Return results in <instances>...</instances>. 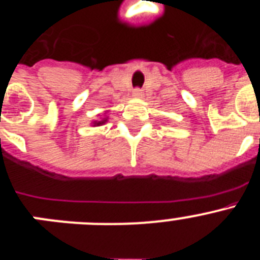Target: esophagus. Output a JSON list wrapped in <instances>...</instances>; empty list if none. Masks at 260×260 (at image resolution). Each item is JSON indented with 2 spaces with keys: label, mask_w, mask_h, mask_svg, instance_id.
Returning a JSON list of instances; mask_svg holds the SVG:
<instances>
[{
  "label": "esophagus",
  "mask_w": 260,
  "mask_h": 260,
  "mask_svg": "<svg viewBox=\"0 0 260 260\" xmlns=\"http://www.w3.org/2000/svg\"><path fill=\"white\" fill-rule=\"evenodd\" d=\"M133 95H134L135 98H142V96H143V92H142L141 88H134V91H133Z\"/></svg>",
  "instance_id": "1"
}]
</instances>
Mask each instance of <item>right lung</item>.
Listing matches in <instances>:
<instances>
[{"instance_id":"obj_1","label":"right lung","mask_w":260,"mask_h":260,"mask_svg":"<svg viewBox=\"0 0 260 260\" xmlns=\"http://www.w3.org/2000/svg\"><path fill=\"white\" fill-rule=\"evenodd\" d=\"M105 122H107V118L102 119V121H95V125L100 126V125H103V123H105Z\"/></svg>"}]
</instances>
